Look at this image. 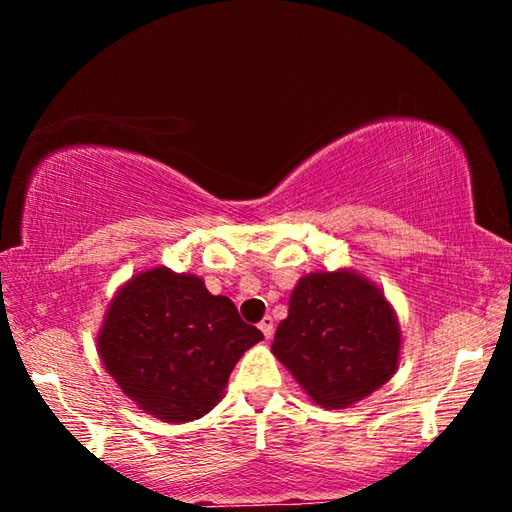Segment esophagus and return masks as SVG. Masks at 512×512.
I'll return each mask as SVG.
<instances>
[{
  "mask_svg": "<svg viewBox=\"0 0 512 512\" xmlns=\"http://www.w3.org/2000/svg\"><path fill=\"white\" fill-rule=\"evenodd\" d=\"M259 329H262V334L266 336V339H271V336H273V329H275V325H273V318H271V316H264V318H262V323H259Z\"/></svg>",
  "mask_w": 512,
  "mask_h": 512,
  "instance_id": "1",
  "label": "esophagus"
}]
</instances>
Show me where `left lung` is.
Wrapping results in <instances>:
<instances>
[{"label": "left lung", "mask_w": 512, "mask_h": 512, "mask_svg": "<svg viewBox=\"0 0 512 512\" xmlns=\"http://www.w3.org/2000/svg\"><path fill=\"white\" fill-rule=\"evenodd\" d=\"M271 348L311 400L345 409L393 377L400 327L384 293L363 277L309 273L293 289Z\"/></svg>", "instance_id": "1"}]
</instances>
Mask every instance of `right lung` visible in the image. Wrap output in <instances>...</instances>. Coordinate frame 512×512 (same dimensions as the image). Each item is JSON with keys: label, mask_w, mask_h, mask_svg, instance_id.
Returning <instances> with one entry per match:
<instances>
[{"label": "right lung", "mask_w": 512, "mask_h": 512, "mask_svg": "<svg viewBox=\"0 0 512 512\" xmlns=\"http://www.w3.org/2000/svg\"><path fill=\"white\" fill-rule=\"evenodd\" d=\"M235 302L201 277L151 268L119 289L99 334V354L121 391L164 422L212 411L235 363L262 341Z\"/></svg>", "instance_id": "1"}]
</instances>
